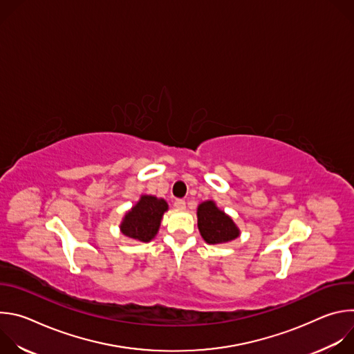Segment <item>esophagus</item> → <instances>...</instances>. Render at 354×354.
Returning a JSON list of instances; mask_svg holds the SVG:
<instances>
[{"label": "esophagus", "instance_id": "34e87169", "mask_svg": "<svg viewBox=\"0 0 354 354\" xmlns=\"http://www.w3.org/2000/svg\"><path fill=\"white\" fill-rule=\"evenodd\" d=\"M174 206H175L176 209H179V210H183V209H185V206H186V203H185V200L179 198V200H175Z\"/></svg>", "mask_w": 354, "mask_h": 354}]
</instances>
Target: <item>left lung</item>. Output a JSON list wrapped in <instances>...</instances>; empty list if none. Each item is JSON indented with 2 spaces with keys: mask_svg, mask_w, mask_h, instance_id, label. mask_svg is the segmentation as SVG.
Listing matches in <instances>:
<instances>
[{
  "mask_svg": "<svg viewBox=\"0 0 354 354\" xmlns=\"http://www.w3.org/2000/svg\"><path fill=\"white\" fill-rule=\"evenodd\" d=\"M197 227L209 245L231 242L241 234L234 220L218 209L214 200H206L197 206Z\"/></svg>",
  "mask_w": 354,
  "mask_h": 354,
  "instance_id": "1",
  "label": "left lung"
}]
</instances>
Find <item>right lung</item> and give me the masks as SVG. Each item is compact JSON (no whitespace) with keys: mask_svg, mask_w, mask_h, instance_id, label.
<instances>
[{"mask_svg":"<svg viewBox=\"0 0 354 354\" xmlns=\"http://www.w3.org/2000/svg\"><path fill=\"white\" fill-rule=\"evenodd\" d=\"M168 203L151 194H141L137 203L124 214L120 223V231L137 242H149L158 234L164 213L168 212Z\"/></svg>","mask_w":354,"mask_h":354,"instance_id":"add662e5","label":"right lung"}]
</instances>
